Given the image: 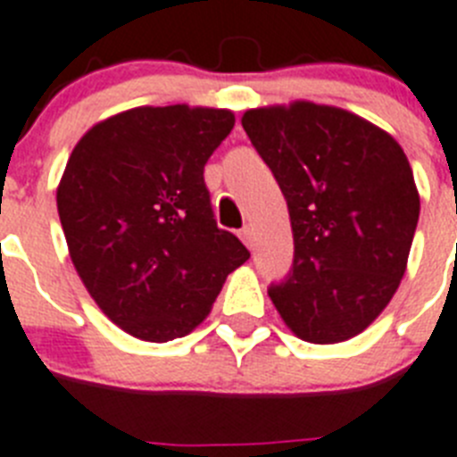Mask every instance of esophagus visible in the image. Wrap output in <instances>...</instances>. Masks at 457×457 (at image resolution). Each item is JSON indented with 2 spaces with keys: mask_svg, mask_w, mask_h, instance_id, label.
I'll use <instances>...</instances> for the list:
<instances>
[{
  "mask_svg": "<svg viewBox=\"0 0 457 457\" xmlns=\"http://www.w3.org/2000/svg\"><path fill=\"white\" fill-rule=\"evenodd\" d=\"M239 237H241V241H244V244H246V246H248V248H251V246H253V229H251V228H248V225H246V228H241Z\"/></svg>",
  "mask_w": 457,
  "mask_h": 457,
  "instance_id": "34e87169",
  "label": "esophagus"
}]
</instances>
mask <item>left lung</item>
Here are the masks:
<instances>
[{
	"label": "left lung",
	"mask_w": 457,
	"mask_h": 457,
	"mask_svg": "<svg viewBox=\"0 0 457 457\" xmlns=\"http://www.w3.org/2000/svg\"><path fill=\"white\" fill-rule=\"evenodd\" d=\"M241 125L278 181L293 228V270L270 287L276 312L309 344L353 339L406 271L420 213L411 164L386 129L339 106H260Z\"/></svg>",
	"instance_id": "1"
}]
</instances>
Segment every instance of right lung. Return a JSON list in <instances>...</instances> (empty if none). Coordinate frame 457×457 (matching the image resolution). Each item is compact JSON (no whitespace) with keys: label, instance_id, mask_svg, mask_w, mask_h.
<instances>
[{"label":"right lung","instance_id":"1","mask_svg":"<svg viewBox=\"0 0 457 457\" xmlns=\"http://www.w3.org/2000/svg\"><path fill=\"white\" fill-rule=\"evenodd\" d=\"M235 128L209 106H137L69 155L57 213L69 258L109 320L141 341L190 335L251 253L213 220L204 164Z\"/></svg>","mask_w":457,"mask_h":457}]
</instances>
